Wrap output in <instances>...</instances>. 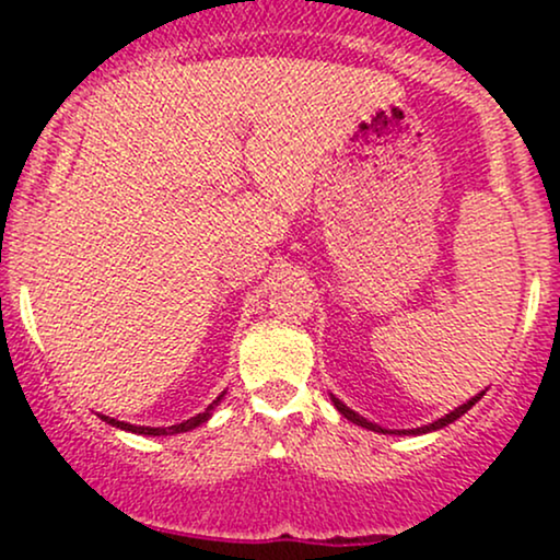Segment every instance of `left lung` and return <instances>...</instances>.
<instances>
[{"instance_id":"1","label":"left lung","mask_w":560,"mask_h":560,"mask_svg":"<svg viewBox=\"0 0 560 560\" xmlns=\"http://www.w3.org/2000/svg\"><path fill=\"white\" fill-rule=\"evenodd\" d=\"M481 397H485V389H481L479 395H474L471 400H466L464 405H458V408H454L451 412H446V416H443V418L433 420V423H428V425L410 428V431H387V428H382V425H377V423H372V420H366V418L359 416V412H354L351 408H347V405H343L336 395H331V402H334V408L339 410L343 418L351 420V423H357V425L366 428V431H374V433H395V435H423V433H431V431H441V428H446L448 423H454V420L462 418L464 412H469V410L474 408V405H477V402L481 400Z\"/></svg>"}]
</instances>
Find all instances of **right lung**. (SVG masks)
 <instances>
[{
  "label": "right lung",
  "mask_w": 560,
  "mask_h": 560,
  "mask_svg": "<svg viewBox=\"0 0 560 560\" xmlns=\"http://www.w3.org/2000/svg\"><path fill=\"white\" fill-rule=\"evenodd\" d=\"M221 397H224V393H221L217 400H213L209 408H206L203 412H198V416L183 420V423L178 425H167V428H150V425H132V423H125V420H117V418H109V416H98L104 420V423H109L114 428H119V431H129V433H140V435H175V433H186V431H194V428L203 425L206 420H209L213 416V408L221 402Z\"/></svg>",
  "instance_id": "right-lung-1"
}]
</instances>
